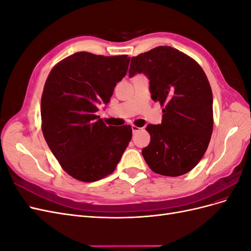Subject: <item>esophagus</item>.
I'll list each match as a JSON object with an SVG mask.
<instances>
[{
  "label": "esophagus",
  "mask_w": 251,
  "mask_h": 251,
  "mask_svg": "<svg viewBox=\"0 0 251 251\" xmlns=\"http://www.w3.org/2000/svg\"><path fill=\"white\" fill-rule=\"evenodd\" d=\"M141 130V127L139 126H132V131H133V134H136L137 132H139Z\"/></svg>",
  "instance_id": "esophagus-1"
}]
</instances>
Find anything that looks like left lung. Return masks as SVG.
<instances>
[{"label": "left lung", "mask_w": 251, "mask_h": 251, "mask_svg": "<svg viewBox=\"0 0 251 251\" xmlns=\"http://www.w3.org/2000/svg\"><path fill=\"white\" fill-rule=\"evenodd\" d=\"M150 79L151 100L163 107L161 125H149L151 142L142 149L154 173L177 177L199 163L210 141L212 92L200 65L177 49L159 46L131 58L130 77Z\"/></svg>", "instance_id": "8db88e82"}]
</instances>
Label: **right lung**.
<instances>
[{
  "instance_id": "right-lung-1",
  "label": "right lung",
  "mask_w": 251,
  "mask_h": 251,
  "mask_svg": "<svg viewBox=\"0 0 251 251\" xmlns=\"http://www.w3.org/2000/svg\"><path fill=\"white\" fill-rule=\"evenodd\" d=\"M127 55L76 52L53 67L41 100L42 131L63 170L94 182L115 171L132 138L131 126H107L96 115L127 72Z\"/></svg>"
}]
</instances>
